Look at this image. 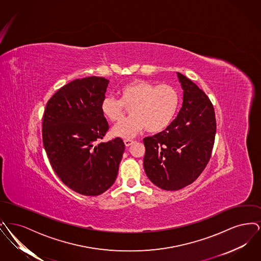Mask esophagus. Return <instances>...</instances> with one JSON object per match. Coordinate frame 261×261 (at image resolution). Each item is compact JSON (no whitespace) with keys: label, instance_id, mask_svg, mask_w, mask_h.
<instances>
[{"label":"esophagus","instance_id":"1","mask_svg":"<svg viewBox=\"0 0 261 261\" xmlns=\"http://www.w3.org/2000/svg\"><path fill=\"white\" fill-rule=\"evenodd\" d=\"M133 143H134V141H132V140H124V144L126 147H130Z\"/></svg>","mask_w":261,"mask_h":261}]
</instances>
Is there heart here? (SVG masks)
<instances>
[{
  "label": "heart",
  "instance_id": "obj_1",
  "mask_svg": "<svg viewBox=\"0 0 261 261\" xmlns=\"http://www.w3.org/2000/svg\"><path fill=\"white\" fill-rule=\"evenodd\" d=\"M120 99L106 97L100 110L112 122L121 121L130 109L132 116L114 126V136L130 139L144 129L149 133H160L172 122L179 106V95L175 88L156 85L137 79L120 89Z\"/></svg>",
  "mask_w": 261,
  "mask_h": 261
}]
</instances>
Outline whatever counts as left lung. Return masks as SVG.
Masks as SVG:
<instances>
[{"instance_id": "8db88e82", "label": "left lung", "mask_w": 261, "mask_h": 261, "mask_svg": "<svg viewBox=\"0 0 261 261\" xmlns=\"http://www.w3.org/2000/svg\"><path fill=\"white\" fill-rule=\"evenodd\" d=\"M184 90L177 117L161 133L144 139V168L162 190L176 191L198 179L210 162L216 133L213 105L185 75L177 73Z\"/></svg>"}]
</instances>
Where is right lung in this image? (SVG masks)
<instances>
[{
    "label": "right lung",
    "mask_w": 261,
    "mask_h": 261,
    "mask_svg": "<svg viewBox=\"0 0 261 261\" xmlns=\"http://www.w3.org/2000/svg\"><path fill=\"white\" fill-rule=\"evenodd\" d=\"M109 80L76 79L50 98L43 115V145L64 185L84 196H99L118 173L125 145L120 138L102 143L109 130L100 105Z\"/></svg>",
    "instance_id": "add662e5"
}]
</instances>
